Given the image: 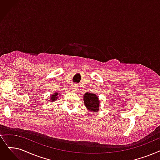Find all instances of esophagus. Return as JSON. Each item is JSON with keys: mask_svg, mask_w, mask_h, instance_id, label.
Wrapping results in <instances>:
<instances>
[{"mask_svg": "<svg viewBox=\"0 0 160 160\" xmlns=\"http://www.w3.org/2000/svg\"><path fill=\"white\" fill-rule=\"evenodd\" d=\"M77 88V85H76V84H73L72 86V91H75V90L76 89H77V88Z\"/></svg>", "mask_w": 160, "mask_h": 160, "instance_id": "34e87169", "label": "esophagus"}]
</instances>
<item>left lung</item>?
Wrapping results in <instances>:
<instances>
[{
    "mask_svg": "<svg viewBox=\"0 0 160 160\" xmlns=\"http://www.w3.org/2000/svg\"><path fill=\"white\" fill-rule=\"evenodd\" d=\"M84 105L90 112H98L100 100L97 95L87 92L84 95Z\"/></svg>",
    "mask_w": 160,
    "mask_h": 160,
    "instance_id": "obj_1",
    "label": "left lung"
}]
</instances>
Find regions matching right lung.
<instances>
[{
	"instance_id": "1",
	"label": "right lung",
	"mask_w": 160,
	"mask_h": 160,
	"mask_svg": "<svg viewBox=\"0 0 160 160\" xmlns=\"http://www.w3.org/2000/svg\"><path fill=\"white\" fill-rule=\"evenodd\" d=\"M58 99V93L56 92L53 93V94H52L50 97V100L51 102L55 101Z\"/></svg>"
}]
</instances>
